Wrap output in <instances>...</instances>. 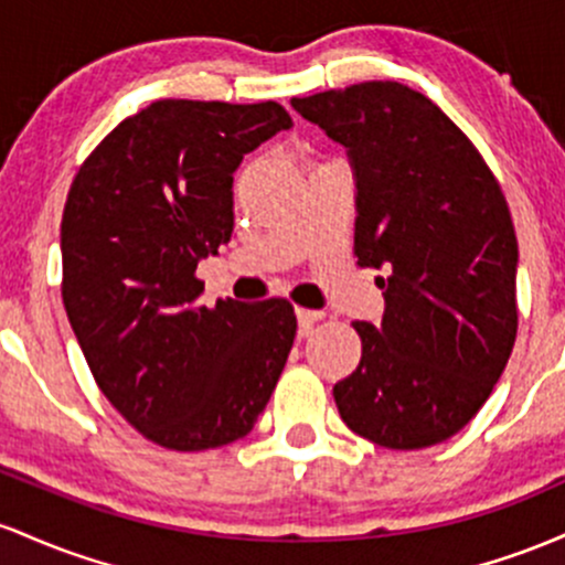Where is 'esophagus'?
I'll return each mask as SVG.
<instances>
[{"label":"esophagus","instance_id":"esophagus-1","mask_svg":"<svg viewBox=\"0 0 565 565\" xmlns=\"http://www.w3.org/2000/svg\"><path fill=\"white\" fill-rule=\"evenodd\" d=\"M296 320H299L301 331H309V328H312L317 320H322V312H317V309L296 307Z\"/></svg>","mask_w":565,"mask_h":565}]
</instances>
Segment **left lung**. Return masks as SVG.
Returning a JSON list of instances; mask_svg holds the SVG:
<instances>
[{"label":"left lung","mask_w":565,"mask_h":565,"mask_svg":"<svg viewBox=\"0 0 565 565\" xmlns=\"http://www.w3.org/2000/svg\"><path fill=\"white\" fill-rule=\"evenodd\" d=\"M350 157L354 256L382 269V326L333 386L352 433L395 451L437 446L483 408L518 333V239L480 151L429 98L360 82L290 100Z\"/></svg>","instance_id":"8db88e82"}]
</instances>
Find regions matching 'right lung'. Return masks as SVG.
<instances>
[{"label": "right lung", "instance_id": "add662e5", "mask_svg": "<svg viewBox=\"0 0 565 565\" xmlns=\"http://www.w3.org/2000/svg\"><path fill=\"white\" fill-rule=\"evenodd\" d=\"M294 125L275 100H154L82 162L61 221L63 307L95 384L146 440L207 451L269 403L296 339L285 299L200 307L248 151Z\"/></svg>", "mask_w": 565, "mask_h": 565}]
</instances>
